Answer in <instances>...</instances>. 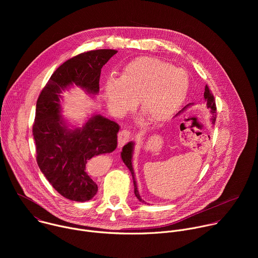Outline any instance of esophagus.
Listing matches in <instances>:
<instances>
[{
  "label": "esophagus",
  "instance_id": "34e87169",
  "mask_svg": "<svg viewBox=\"0 0 258 258\" xmlns=\"http://www.w3.org/2000/svg\"><path fill=\"white\" fill-rule=\"evenodd\" d=\"M131 137V132L127 130H122L118 134V147L121 148V147L128 141Z\"/></svg>",
  "mask_w": 258,
  "mask_h": 258
}]
</instances>
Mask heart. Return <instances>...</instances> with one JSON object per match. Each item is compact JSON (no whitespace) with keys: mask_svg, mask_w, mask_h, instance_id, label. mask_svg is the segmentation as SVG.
<instances>
[{"mask_svg":"<svg viewBox=\"0 0 258 258\" xmlns=\"http://www.w3.org/2000/svg\"><path fill=\"white\" fill-rule=\"evenodd\" d=\"M189 88L186 71L158 58L141 56L128 62L120 79L109 78L104 87L111 112L122 115L136 105L153 123L164 122L179 108Z\"/></svg>","mask_w":258,"mask_h":258,"instance_id":"b5f03b06","label":"heart"}]
</instances>
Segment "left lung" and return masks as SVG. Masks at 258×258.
Returning a JSON list of instances; mask_svg holds the SVG:
<instances>
[{"instance_id":"1","label":"left lung","mask_w":258,"mask_h":258,"mask_svg":"<svg viewBox=\"0 0 258 258\" xmlns=\"http://www.w3.org/2000/svg\"><path fill=\"white\" fill-rule=\"evenodd\" d=\"M204 99L206 101V105H207V108L210 109V112L212 113V123L214 124L215 122V119H216V106H215V100H214V97L211 93V91L209 90V88L207 86H205V91H204ZM189 105H187L185 108H183L182 110H185ZM181 110V111H182ZM179 111V112H181ZM134 142H128L126 145L123 146L122 148V152H121V159L122 161L124 162V164L127 166V168L130 169L132 175H133V179H134V186H135V195L136 197L139 199V201H141L142 203H144L145 201L141 198L140 194H139V191H138V187H137V182H136V179H135V172H134V168H133V164H132V159H133V152H134Z\"/></svg>"}]
</instances>
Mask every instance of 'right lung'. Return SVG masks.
I'll return each instance as SVG.
<instances>
[{"label":"right lung","instance_id":"obj_1","mask_svg":"<svg viewBox=\"0 0 258 258\" xmlns=\"http://www.w3.org/2000/svg\"><path fill=\"white\" fill-rule=\"evenodd\" d=\"M116 53L101 49L72 57L54 71L36 101V162L53 188L72 201H89L98 192L92 164L96 156L116 149L119 125L96 114L82 127L68 128L61 115V93L76 85L97 95L101 69Z\"/></svg>","mask_w":258,"mask_h":258}]
</instances>
